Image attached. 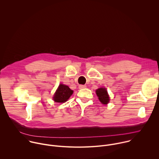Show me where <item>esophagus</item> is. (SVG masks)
Here are the masks:
<instances>
[{
	"label": "esophagus",
	"instance_id": "1",
	"mask_svg": "<svg viewBox=\"0 0 159 159\" xmlns=\"http://www.w3.org/2000/svg\"><path fill=\"white\" fill-rule=\"evenodd\" d=\"M79 89H85L86 87V85H79Z\"/></svg>",
	"mask_w": 159,
	"mask_h": 159
}]
</instances>
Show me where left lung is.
Masks as SVG:
<instances>
[{
    "label": "left lung",
    "instance_id": "obj_1",
    "mask_svg": "<svg viewBox=\"0 0 159 159\" xmlns=\"http://www.w3.org/2000/svg\"><path fill=\"white\" fill-rule=\"evenodd\" d=\"M96 94L99 98L100 102L104 104H106L109 102V97L105 88L101 87L96 90Z\"/></svg>",
    "mask_w": 159,
    "mask_h": 159
}]
</instances>
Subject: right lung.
<instances>
[{"label": "right lung", "instance_id": "1", "mask_svg": "<svg viewBox=\"0 0 159 159\" xmlns=\"http://www.w3.org/2000/svg\"><path fill=\"white\" fill-rule=\"evenodd\" d=\"M73 90L67 85L60 84L53 96V100L56 102L63 103L66 102L73 94Z\"/></svg>", "mask_w": 159, "mask_h": 159}]
</instances>
